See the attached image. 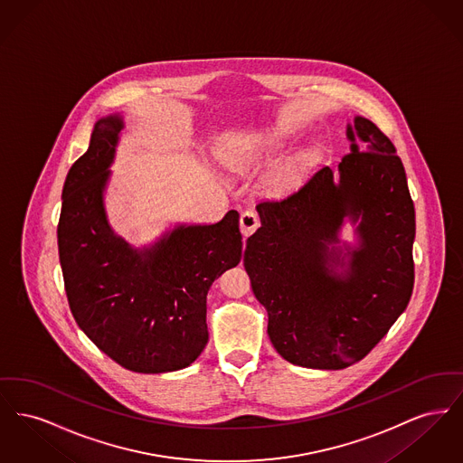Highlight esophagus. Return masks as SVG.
Wrapping results in <instances>:
<instances>
[{
	"label": "esophagus",
	"mask_w": 463,
	"mask_h": 463,
	"mask_svg": "<svg viewBox=\"0 0 463 463\" xmlns=\"http://www.w3.org/2000/svg\"><path fill=\"white\" fill-rule=\"evenodd\" d=\"M259 225H260V221H259V217H257L255 212H251V210L242 212L241 219H240V227H241L242 236H250Z\"/></svg>",
	"instance_id": "1"
}]
</instances>
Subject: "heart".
<instances>
[{"label": "heart", "mask_w": 463, "mask_h": 463, "mask_svg": "<svg viewBox=\"0 0 463 463\" xmlns=\"http://www.w3.org/2000/svg\"><path fill=\"white\" fill-rule=\"evenodd\" d=\"M279 146H281V137H279V135H272V137L265 138L264 142L260 144V147H259V153L270 151V149H278ZM278 180H279L281 184H288V182L291 180V175H289V172H283Z\"/></svg>", "instance_id": "b5f03b06"}]
</instances>
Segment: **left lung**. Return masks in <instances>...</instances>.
Listing matches in <instances>:
<instances>
[{
	"label": "left lung",
	"instance_id": "left-lung-1",
	"mask_svg": "<svg viewBox=\"0 0 463 463\" xmlns=\"http://www.w3.org/2000/svg\"><path fill=\"white\" fill-rule=\"evenodd\" d=\"M347 138L338 180L323 166L285 198L257 204L260 227L242 259L274 349L312 370L361 361L404 312L415 281V206L396 147L363 116ZM345 221L354 247L339 240Z\"/></svg>",
	"mask_w": 463,
	"mask_h": 463
}]
</instances>
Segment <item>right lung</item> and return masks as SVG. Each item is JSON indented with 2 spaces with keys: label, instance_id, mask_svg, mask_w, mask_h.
Wrapping results in <instances>:
<instances>
[{
  "label": "right lung",
  "instance_id": "1",
  "mask_svg": "<svg viewBox=\"0 0 463 463\" xmlns=\"http://www.w3.org/2000/svg\"><path fill=\"white\" fill-rule=\"evenodd\" d=\"M121 114L100 118L89 151L69 170L57 227L67 300L78 326L123 368L168 373L193 364L208 344L206 295L241 260L240 213L217 223H176L153 244L135 248L108 221Z\"/></svg>",
  "mask_w": 463,
  "mask_h": 463
}]
</instances>
